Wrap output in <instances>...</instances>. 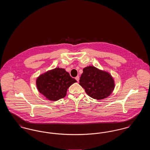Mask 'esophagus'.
<instances>
[{
    "mask_svg": "<svg viewBox=\"0 0 150 150\" xmlns=\"http://www.w3.org/2000/svg\"><path fill=\"white\" fill-rule=\"evenodd\" d=\"M75 79L77 80V81H79V76H77L75 78Z\"/></svg>",
    "mask_w": 150,
    "mask_h": 150,
    "instance_id": "esophagus-1",
    "label": "esophagus"
}]
</instances>
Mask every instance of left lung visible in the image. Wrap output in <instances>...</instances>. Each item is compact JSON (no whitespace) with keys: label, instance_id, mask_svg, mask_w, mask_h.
<instances>
[{"label":"left lung","instance_id":"1","mask_svg":"<svg viewBox=\"0 0 150 150\" xmlns=\"http://www.w3.org/2000/svg\"><path fill=\"white\" fill-rule=\"evenodd\" d=\"M79 81L86 94L96 100L106 98L114 89V80L111 75L92 66L83 69Z\"/></svg>","mask_w":150,"mask_h":150}]
</instances>
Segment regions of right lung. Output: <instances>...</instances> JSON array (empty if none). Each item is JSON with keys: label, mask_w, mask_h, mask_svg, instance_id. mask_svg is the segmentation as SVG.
I'll return each mask as SVG.
<instances>
[{"label": "right lung", "mask_w": 150, "mask_h": 150, "mask_svg": "<svg viewBox=\"0 0 150 150\" xmlns=\"http://www.w3.org/2000/svg\"><path fill=\"white\" fill-rule=\"evenodd\" d=\"M76 82L64 69L58 67L40 75L36 83L39 92L46 98L56 101L64 98L67 89Z\"/></svg>", "instance_id": "add662e5"}]
</instances>
